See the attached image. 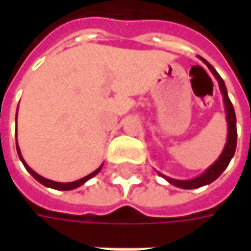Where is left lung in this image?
<instances>
[{
  "instance_id": "8db88e82",
  "label": "left lung",
  "mask_w": 251,
  "mask_h": 251,
  "mask_svg": "<svg viewBox=\"0 0 251 251\" xmlns=\"http://www.w3.org/2000/svg\"><path fill=\"white\" fill-rule=\"evenodd\" d=\"M199 59L204 63L205 66L208 67V70L212 72V75H214L216 80H218V84H219V88H221V93L222 95H223V103H225L226 121L228 127H227L226 144H225V148H223V151H222L221 156L218 157V160H216L215 163L212 164V165H210V167L205 169L201 175H199V176H196L194 179L189 180H176L172 179V177H168V176H165V175L158 174L160 176H163L164 179L167 180L168 183H171L172 185L184 189L199 188V187L210 184L214 180L218 179L222 175V172L227 168V165L230 164L231 158L234 157L235 148H237V118H235V111H234V107H232L231 100H230L228 95H227L226 84L223 82V79L221 77V75L216 72L215 68L211 66L210 63L207 62L205 59H203V57L199 56Z\"/></svg>"
}]
</instances>
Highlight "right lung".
Segmentation results:
<instances>
[{
	"instance_id": "right-lung-1",
	"label": "right lung",
	"mask_w": 251,
	"mask_h": 251,
	"mask_svg": "<svg viewBox=\"0 0 251 251\" xmlns=\"http://www.w3.org/2000/svg\"><path fill=\"white\" fill-rule=\"evenodd\" d=\"M16 120H17V115H16ZM16 148H17V153H19V157L20 160H21V163L24 164V167L26 168V171L29 172L33 177H35L39 183H41L43 185H46V187H50V188H53V189H59V191H70V189H75L77 188V187H80L82 184H84L87 180H90L91 177H94L95 175H98L99 172H100V169H102V167H103V164L99 167L98 169H95L93 174L87 175V176H84V177H82V179L76 180V181H71V183H59V181H53V180H48L46 179V177H43V176H40L39 174H36L35 171L32 168H29V165L25 163V160L23 158V156H21V151H20V147L19 144H17V141H16Z\"/></svg>"
}]
</instances>
